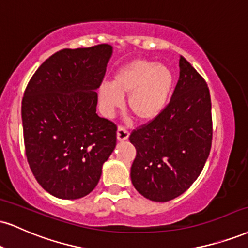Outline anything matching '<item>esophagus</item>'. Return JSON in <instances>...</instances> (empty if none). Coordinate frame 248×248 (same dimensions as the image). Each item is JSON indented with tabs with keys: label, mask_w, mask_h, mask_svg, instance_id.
I'll use <instances>...</instances> for the list:
<instances>
[{
	"label": "esophagus",
	"mask_w": 248,
	"mask_h": 248,
	"mask_svg": "<svg viewBox=\"0 0 248 248\" xmlns=\"http://www.w3.org/2000/svg\"><path fill=\"white\" fill-rule=\"evenodd\" d=\"M128 137H129V133L127 132L124 128L122 127H119L118 128V132H116V139H118L119 142H124V141H127Z\"/></svg>",
	"instance_id": "34e87169"
}]
</instances>
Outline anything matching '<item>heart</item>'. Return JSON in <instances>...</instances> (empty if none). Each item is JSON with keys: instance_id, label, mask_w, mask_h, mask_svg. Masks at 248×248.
I'll return each mask as SVG.
<instances>
[{"instance_id": "obj_1", "label": "heart", "mask_w": 248, "mask_h": 248, "mask_svg": "<svg viewBox=\"0 0 248 248\" xmlns=\"http://www.w3.org/2000/svg\"><path fill=\"white\" fill-rule=\"evenodd\" d=\"M173 86V74L166 65L137 59L120 68L112 83L98 88L103 112L111 115L128 97L127 107L140 122H150L163 112Z\"/></svg>"}]
</instances>
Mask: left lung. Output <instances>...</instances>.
Wrapping results in <instances>:
<instances>
[{"label": "left lung", "mask_w": 248, "mask_h": 248, "mask_svg": "<svg viewBox=\"0 0 248 248\" xmlns=\"http://www.w3.org/2000/svg\"><path fill=\"white\" fill-rule=\"evenodd\" d=\"M179 68L169 105L129 136L136 149L132 183L141 195L156 202L170 201L186 192L203 170L211 148L209 89L183 56Z\"/></svg>", "instance_id": "8db88e82"}]
</instances>
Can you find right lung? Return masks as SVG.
Here are the masks:
<instances>
[{
    "label": "right lung",
    "instance_id": "add662e5",
    "mask_svg": "<svg viewBox=\"0 0 248 248\" xmlns=\"http://www.w3.org/2000/svg\"><path fill=\"white\" fill-rule=\"evenodd\" d=\"M113 47L65 48L44 62L22 100L25 153L45 190L64 200L94 189L116 144V126L97 113V89Z\"/></svg>",
    "mask_w": 248,
    "mask_h": 248
}]
</instances>
